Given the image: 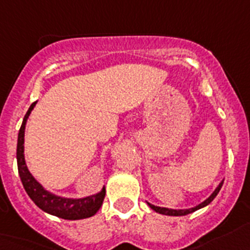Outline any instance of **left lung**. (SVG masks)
<instances>
[{
	"instance_id": "obj_1",
	"label": "left lung",
	"mask_w": 250,
	"mask_h": 250,
	"mask_svg": "<svg viewBox=\"0 0 250 250\" xmlns=\"http://www.w3.org/2000/svg\"><path fill=\"white\" fill-rule=\"evenodd\" d=\"M222 185H223V181H222V182L219 183L218 187H217V188L214 189L213 193L210 194V196L208 197V198L205 201V202H202V203H201V205L196 206V207H193V208H189V209H168V208L157 207V206H153V205H151V203H148V202H147V205L150 206V207L152 208L153 210H156V212H159V213H161V214H166V216H186V214L192 213V212H194V210L200 209V208H202V207H205V206L209 205V203L214 200V197H216L217 194H218L219 189L222 188Z\"/></svg>"
}]
</instances>
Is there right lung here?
I'll return each mask as SVG.
<instances>
[{
  "label": "right lung",
  "mask_w": 250,
  "mask_h": 250,
  "mask_svg": "<svg viewBox=\"0 0 250 250\" xmlns=\"http://www.w3.org/2000/svg\"><path fill=\"white\" fill-rule=\"evenodd\" d=\"M36 105V102L32 103L23 119V123L21 125L20 132H18L17 141V165L18 173H20L21 181L26 189L27 194L31 197V200L36 203L42 210L49 214L59 217L63 219H83L94 216L99 208L102 207L103 201L105 197V188L102 192L94 196L80 198V200H72V198H62V197L54 196L45 191L40 183L34 180L33 176L29 173L26 166L23 155V143H24V126H26L27 118L31 114L32 109Z\"/></svg>",
  "instance_id": "add662e5"
}]
</instances>
